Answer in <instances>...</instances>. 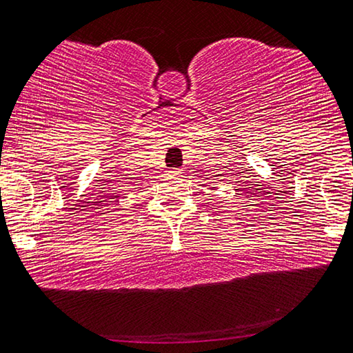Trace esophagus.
<instances>
[{
    "label": "esophagus",
    "mask_w": 353,
    "mask_h": 353,
    "mask_svg": "<svg viewBox=\"0 0 353 353\" xmlns=\"http://www.w3.org/2000/svg\"><path fill=\"white\" fill-rule=\"evenodd\" d=\"M181 174V170L179 168H172V170L168 171V176H179Z\"/></svg>",
    "instance_id": "34e87169"
}]
</instances>
